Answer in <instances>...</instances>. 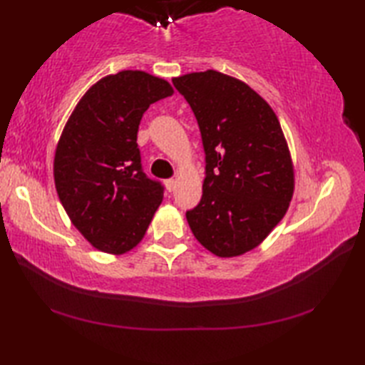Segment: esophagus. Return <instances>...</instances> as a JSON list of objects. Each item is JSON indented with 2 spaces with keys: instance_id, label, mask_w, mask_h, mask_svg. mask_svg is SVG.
I'll return each mask as SVG.
<instances>
[{
  "instance_id": "obj_1",
  "label": "esophagus",
  "mask_w": 365,
  "mask_h": 365,
  "mask_svg": "<svg viewBox=\"0 0 365 365\" xmlns=\"http://www.w3.org/2000/svg\"><path fill=\"white\" fill-rule=\"evenodd\" d=\"M165 185H166L168 191H174L177 188V180H175V178H168V180L165 182Z\"/></svg>"
}]
</instances>
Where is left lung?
Returning <instances> with one entry per match:
<instances>
[{"mask_svg":"<svg viewBox=\"0 0 365 365\" xmlns=\"http://www.w3.org/2000/svg\"><path fill=\"white\" fill-rule=\"evenodd\" d=\"M195 113L205 150L202 199L187 212L197 242L237 257L265 240L289 210L294 169L281 123L242 80L216 71L173 78Z\"/></svg>","mask_w":365,"mask_h":365,"instance_id":"8db88e82","label":"left lung"}]
</instances>
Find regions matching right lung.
I'll use <instances>...</instances> for the list:
<instances>
[{
    "mask_svg": "<svg viewBox=\"0 0 365 365\" xmlns=\"http://www.w3.org/2000/svg\"><path fill=\"white\" fill-rule=\"evenodd\" d=\"M174 94L170 84L143 71L108 75L76 103L54 152L61 204L96 250H133L163 200L160 182L143 173L138 128L152 103Z\"/></svg>",
    "mask_w": 365,
    "mask_h": 365,
    "instance_id": "obj_1",
    "label": "right lung"
}]
</instances>
